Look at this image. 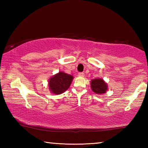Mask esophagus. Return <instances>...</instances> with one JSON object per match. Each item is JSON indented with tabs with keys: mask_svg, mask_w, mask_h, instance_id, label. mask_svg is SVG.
<instances>
[{
	"mask_svg": "<svg viewBox=\"0 0 148 148\" xmlns=\"http://www.w3.org/2000/svg\"><path fill=\"white\" fill-rule=\"evenodd\" d=\"M78 76H80V77H84L85 75H84V72H79L78 73Z\"/></svg>",
	"mask_w": 148,
	"mask_h": 148,
	"instance_id": "34e87169",
	"label": "esophagus"
}]
</instances>
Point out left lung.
Here are the masks:
<instances>
[{
  "mask_svg": "<svg viewBox=\"0 0 148 148\" xmlns=\"http://www.w3.org/2000/svg\"><path fill=\"white\" fill-rule=\"evenodd\" d=\"M107 85L102 79H94L91 82L92 91L97 94H103L107 90Z\"/></svg>",
  "mask_w": 148,
  "mask_h": 148,
  "instance_id": "8db88e82",
  "label": "left lung"
}]
</instances>
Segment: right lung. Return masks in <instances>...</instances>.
<instances>
[{
  "mask_svg": "<svg viewBox=\"0 0 148 148\" xmlns=\"http://www.w3.org/2000/svg\"><path fill=\"white\" fill-rule=\"evenodd\" d=\"M73 76L64 72H59L49 80L50 91L54 94L59 95L69 88L72 83Z\"/></svg>",
  "mask_w": 148,
  "mask_h": 148,
  "instance_id": "obj_1",
  "label": "right lung"
}]
</instances>
